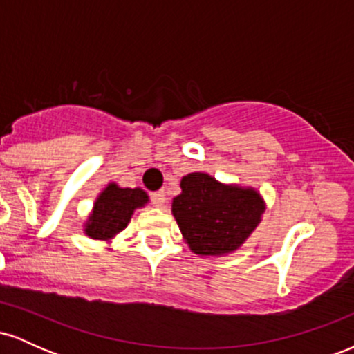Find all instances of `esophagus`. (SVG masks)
Masks as SVG:
<instances>
[{
  "label": "esophagus",
  "mask_w": 354,
  "mask_h": 354,
  "mask_svg": "<svg viewBox=\"0 0 354 354\" xmlns=\"http://www.w3.org/2000/svg\"><path fill=\"white\" fill-rule=\"evenodd\" d=\"M151 201L156 208H163L165 203H166L165 191H154V193H151Z\"/></svg>",
  "instance_id": "1"
}]
</instances>
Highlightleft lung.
Here are the masks:
<instances>
[{
  "label": "left lung",
  "instance_id": "left-lung-1",
  "mask_svg": "<svg viewBox=\"0 0 354 354\" xmlns=\"http://www.w3.org/2000/svg\"><path fill=\"white\" fill-rule=\"evenodd\" d=\"M171 213L191 253L228 256L246 243L261 223L266 201L253 186L221 183L208 173L183 176Z\"/></svg>",
  "mask_w": 354,
  "mask_h": 354
}]
</instances>
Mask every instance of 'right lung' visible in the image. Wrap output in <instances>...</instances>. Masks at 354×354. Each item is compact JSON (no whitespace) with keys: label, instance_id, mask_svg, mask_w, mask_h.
Listing matches in <instances>:
<instances>
[{"label":"right lung","instance_id":"add662e5","mask_svg":"<svg viewBox=\"0 0 354 354\" xmlns=\"http://www.w3.org/2000/svg\"><path fill=\"white\" fill-rule=\"evenodd\" d=\"M148 203L149 196L145 189L121 188L115 181L108 183L84 219V234L91 239L111 243L128 226L135 211L145 208Z\"/></svg>","mask_w":354,"mask_h":354}]
</instances>
